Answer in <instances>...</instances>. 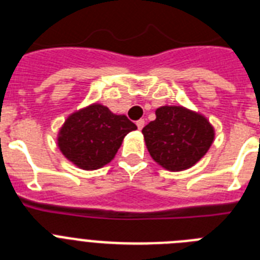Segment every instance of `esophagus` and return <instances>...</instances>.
Wrapping results in <instances>:
<instances>
[{
  "mask_svg": "<svg viewBox=\"0 0 260 260\" xmlns=\"http://www.w3.org/2000/svg\"><path fill=\"white\" fill-rule=\"evenodd\" d=\"M137 126H138V128H139V130H142V128L144 127V119H138L137 121Z\"/></svg>",
  "mask_w": 260,
  "mask_h": 260,
  "instance_id": "obj_1",
  "label": "esophagus"
}]
</instances>
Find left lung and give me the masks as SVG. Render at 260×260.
Instances as JSON below:
<instances>
[{
  "label": "left lung",
  "mask_w": 260,
  "mask_h": 260,
  "mask_svg": "<svg viewBox=\"0 0 260 260\" xmlns=\"http://www.w3.org/2000/svg\"><path fill=\"white\" fill-rule=\"evenodd\" d=\"M155 114L142 133L151 157L167 171H186L210 150L215 128L203 114L181 105H164Z\"/></svg>",
  "instance_id": "1"
}]
</instances>
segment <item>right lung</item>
Returning <instances> with one entry per match:
<instances>
[{
	"mask_svg": "<svg viewBox=\"0 0 260 260\" xmlns=\"http://www.w3.org/2000/svg\"><path fill=\"white\" fill-rule=\"evenodd\" d=\"M135 128L126 116L93 103L66 118L57 144L69 161L84 171H95L113 160L123 138Z\"/></svg>",
	"mask_w": 260,
	"mask_h": 260,
	"instance_id": "right-lung-1",
	"label": "right lung"
}]
</instances>
